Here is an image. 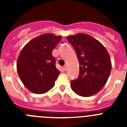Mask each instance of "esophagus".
<instances>
[{
	"label": "esophagus",
	"instance_id": "1",
	"mask_svg": "<svg viewBox=\"0 0 127 127\" xmlns=\"http://www.w3.org/2000/svg\"><path fill=\"white\" fill-rule=\"evenodd\" d=\"M62 69H63V70H67V66H66V65H65L64 67H63V68H62Z\"/></svg>",
	"mask_w": 127,
	"mask_h": 127
}]
</instances>
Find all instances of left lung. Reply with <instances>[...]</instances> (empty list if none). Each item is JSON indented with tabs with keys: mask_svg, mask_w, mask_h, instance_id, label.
Returning a JSON list of instances; mask_svg holds the SVG:
<instances>
[{
	"mask_svg": "<svg viewBox=\"0 0 127 127\" xmlns=\"http://www.w3.org/2000/svg\"><path fill=\"white\" fill-rule=\"evenodd\" d=\"M76 50L79 63V76L70 81L72 90L81 97L98 93L107 83L111 62L105 47L97 39L85 33L67 37Z\"/></svg>",
	"mask_w": 127,
	"mask_h": 127,
	"instance_id": "1",
	"label": "left lung"
}]
</instances>
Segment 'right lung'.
Wrapping results in <instances>:
<instances>
[{
	"label": "right lung",
	"mask_w": 127,
	"mask_h": 127,
	"mask_svg": "<svg viewBox=\"0 0 127 127\" xmlns=\"http://www.w3.org/2000/svg\"><path fill=\"white\" fill-rule=\"evenodd\" d=\"M62 37L44 33L34 38L22 49L17 60V71L23 85L41 94L53 87L60 72L56 68L52 51Z\"/></svg>",
	"instance_id": "1"
}]
</instances>
